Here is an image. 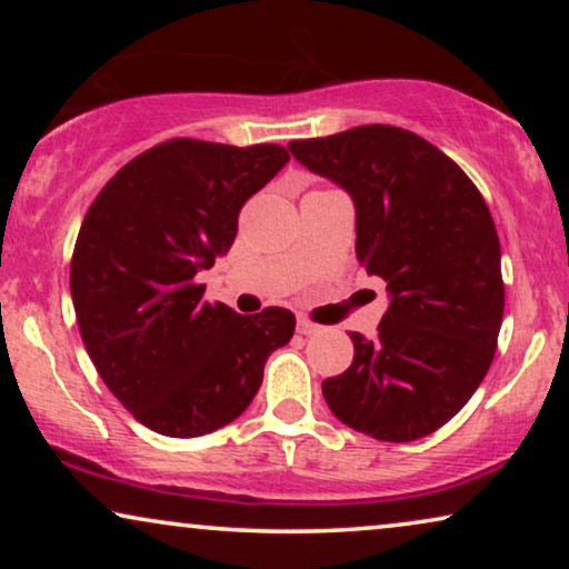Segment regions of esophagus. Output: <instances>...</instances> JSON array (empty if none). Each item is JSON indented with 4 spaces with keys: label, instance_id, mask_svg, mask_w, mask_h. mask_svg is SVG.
Returning a JSON list of instances; mask_svg holds the SVG:
<instances>
[{
    "label": "esophagus",
    "instance_id": "1",
    "mask_svg": "<svg viewBox=\"0 0 569 569\" xmlns=\"http://www.w3.org/2000/svg\"><path fill=\"white\" fill-rule=\"evenodd\" d=\"M298 331L300 333H306V337H310V333H318V331H321V326H318V323H313V321H308V318H298Z\"/></svg>",
    "mask_w": 569,
    "mask_h": 569
}]
</instances>
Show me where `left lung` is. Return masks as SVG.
<instances>
[{"label": "left lung", "instance_id": "1", "mask_svg": "<svg viewBox=\"0 0 569 569\" xmlns=\"http://www.w3.org/2000/svg\"><path fill=\"white\" fill-rule=\"evenodd\" d=\"M290 152L349 191L357 261L391 298L376 337L349 333L355 360L323 380V399L376 440L425 438L463 409L495 360L505 284L487 201L446 152L388 123L295 139Z\"/></svg>", "mask_w": 569, "mask_h": 569}]
</instances>
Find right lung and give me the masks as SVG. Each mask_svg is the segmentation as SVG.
Masks as SVG:
<instances>
[{
	"instance_id": "add662e5",
	"label": "right lung",
	"mask_w": 569,
	"mask_h": 569,
	"mask_svg": "<svg viewBox=\"0 0 569 569\" xmlns=\"http://www.w3.org/2000/svg\"><path fill=\"white\" fill-rule=\"evenodd\" d=\"M290 152L168 139L103 186L77 236L69 287L98 376L131 417L168 438H197L243 415L295 316H240L197 282L228 253L238 214Z\"/></svg>"
}]
</instances>
